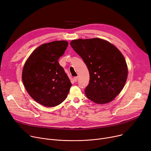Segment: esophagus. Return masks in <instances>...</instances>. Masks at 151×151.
Returning <instances> with one entry per match:
<instances>
[{
  "label": "esophagus",
  "mask_w": 151,
  "mask_h": 151,
  "mask_svg": "<svg viewBox=\"0 0 151 151\" xmlns=\"http://www.w3.org/2000/svg\"><path fill=\"white\" fill-rule=\"evenodd\" d=\"M78 78V76H75V77L73 78V80H74V81H75V82H76V81H77Z\"/></svg>",
  "instance_id": "1"
}]
</instances>
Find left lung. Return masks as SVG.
<instances>
[{"instance_id": "1", "label": "left lung", "mask_w": 151, "mask_h": 151, "mask_svg": "<svg viewBox=\"0 0 151 151\" xmlns=\"http://www.w3.org/2000/svg\"><path fill=\"white\" fill-rule=\"evenodd\" d=\"M70 45L89 71L86 97L98 104L112 101L122 90L127 78V65L122 54L115 46L99 38L74 40Z\"/></svg>"}]
</instances>
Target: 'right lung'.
Listing matches in <instances>:
<instances>
[{
    "mask_svg": "<svg viewBox=\"0 0 151 151\" xmlns=\"http://www.w3.org/2000/svg\"><path fill=\"white\" fill-rule=\"evenodd\" d=\"M54 41L38 47L24 66L22 79L30 96L45 106L54 107L65 100L71 83L58 62L68 46Z\"/></svg>",
    "mask_w": 151,
    "mask_h": 151,
    "instance_id": "obj_1",
    "label": "right lung"
}]
</instances>
